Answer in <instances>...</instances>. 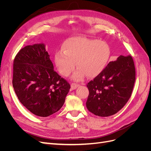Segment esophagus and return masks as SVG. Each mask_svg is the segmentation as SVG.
Listing matches in <instances>:
<instances>
[{
  "instance_id": "34e87169",
  "label": "esophagus",
  "mask_w": 151,
  "mask_h": 151,
  "mask_svg": "<svg viewBox=\"0 0 151 151\" xmlns=\"http://www.w3.org/2000/svg\"><path fill=\"white\" fill-rule=\"evenodd\" d=\"M77 87H79V85L75 84V83H72L71 84V89L72 90H74L77 88Z\"/></svg>"
}]
</instances>
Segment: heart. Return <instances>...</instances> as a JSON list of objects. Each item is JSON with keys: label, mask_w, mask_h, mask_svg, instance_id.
Instances as JSON below:
<instances>
[{"label": "heart", "mask_w": 151, "mask_h": 151, "mask_svg": "<svg viewBox=\"0 0 151 151\" xmlns=\"http://www.w3.org/2000/svg\"><path fill=\"white\" fill-rule=\"evenodd\" d=\"M63 51L55 55V63L58 70L63 76H68L77 69L72 78L74 81L98 76L106 68L111 55L109 45L103 41L81 36L69 38L64 42ZM76 63H75V62Z\"/></svg>", "instance_id": "1"}]
</instances>
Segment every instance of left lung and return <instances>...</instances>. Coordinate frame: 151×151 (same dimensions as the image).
<instances>
[{"instance_id":"obj_1","label":"left lung","mask_w":151,"mask_h":151,"mask_svg":"<svg viewBox=\"0 0 151 151\" xmlns=\"http://www.w3.org/2000/svg\"><path fill=\"white\" fill-rule=\"evenodd\" d=\"M135 81L133 59L120 55L87 85L89 91L87 108L99 116L115 115L129 101Z\"/></svg>"}]
</instances>
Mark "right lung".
I'll return each mask as SVG.
<instances>
[{"mask_svg":"<svg viewBox=\"0 0 151 151\" xmlns=\"http://www.w3.org/2000/svg\"><path fill=\"white\" fill-rule=\"evenodd\" d=\"M53 68L43 43L22 48L14 60V89L22 104L36 116L57 112L70 88Z\"/></svg>","mask_w":151,"mask_h":151,"instance_id":"add662e5","label":"right lung"}]
</instances>
